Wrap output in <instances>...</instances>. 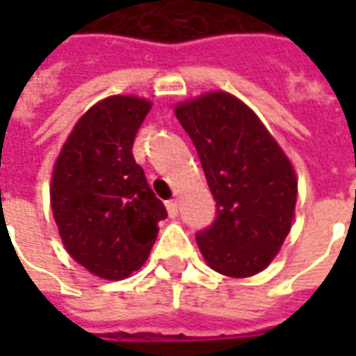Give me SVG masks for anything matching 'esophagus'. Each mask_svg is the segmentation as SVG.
<instances>
[{
	"label": "esophagus",
	"instance_id": "esophagus-1",
	"mask_svg": "<svg viewBox=\"0 0 356 356\" xmlns=\"http://www.w3.org/2000/svg\"><path fill=\"white\" fill-rule=\"evenodd\" d=\"M165 208H168V213H170V217H177V213H179V202L177 200H170L168 204H165Z\"/></svg>",
	"mask_w": 356,
	"mask_h": 356
}]
</instances>
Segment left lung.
<instances>
[{
	"instance_id": "obj_1",
	"label": "left lung",
	"mask_w": 356,
	"mask_h": 356,
	"mask_svg": "<svg viewBox=\"0 0 356 356\" xmlns=\"http://www.w3.org/2000/svg\"><path fill=\"white\" fill-rule=\"evenodd\" d=\"M200 156L217 217L196 242L204 261L231 278L267 268L293 223L298 177L282 147L254 110L227 91L175 104Z\"/></svg>"
}]
</instances>
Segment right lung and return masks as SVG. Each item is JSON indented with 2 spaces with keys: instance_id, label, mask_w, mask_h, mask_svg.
<instances>
[{
  "instance_id": "obj_1",
  "label": "right lung",
  "mask_w": 356,
  "mask_h": 356,
  "mask_svg": "<svg viewBox=\"0 0 356 356\" xmlns=\"http://www.w3.org/2000/svg\"><path fill=\"white\" fill-rule=\"evenodd\" d=\"M152 102L110 95L76 122L51 177V209L74 261L104 280L139 270L168 217L133 158V140Z\"/></svg>"
}]
</instances>
